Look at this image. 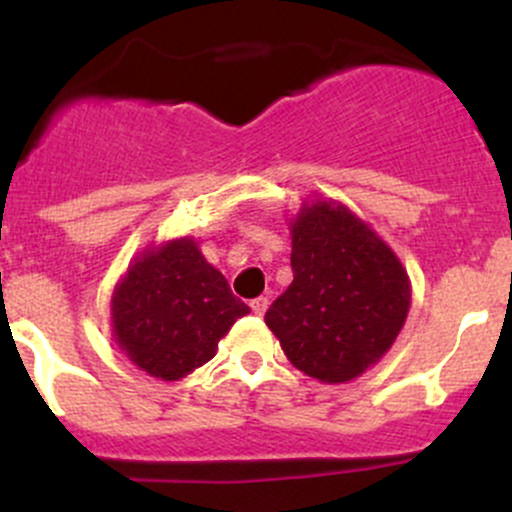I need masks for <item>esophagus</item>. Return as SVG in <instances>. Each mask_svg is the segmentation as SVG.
Instances as JSON below:
<instances>
[{"instance_id":"1","label":"esophagus","mask_w":512,"mask_h":512,"mask_svg":"<svg viewBox=\"0 0 512 512\" xmlns=\"http://www.w3.org/2000/svg\"><path fill=\"white\" fill-rule=\"evenodd\" d=\"M250 307H252V312L257 314V317H262V314L267 312V307H270V299H267V297H257V299H252Z\"/></svg>"}]
</instances>
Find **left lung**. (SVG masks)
<instances>
[{
	"label": "left lung",
	"instance_id": "1",
	"mask_svg": "<svg viewBox=\"0 0 512 512\" xmlns=\"http://www.w3.org/2000/svg\"><path fill=\"white\" fill-rule=\"evenodd\" d=\"M292 230L294 280L265 322L287 359L324 384H347L391 349L411 282L389 245L334 200L304 203Z\"/></svg>",
	"mask_w": 512,
	"mask_h": 512
}]
</instances>
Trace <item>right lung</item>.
I'll return each instance as SVG.
<instances>
[{
  "mask_svg": "<svg viewBox=\"0 0 512 512\" xmlns=\"http://www.w3.org/2000/svg\"><path fill=\"white\" fill-rule=\"evenodd\" d=\"M250 312L203 257L180 237L136 257L111 297L118 349L146 374L178 381L208 364L232 324Z\"/></svg>",
  "mask_w": 512,
  "mask_h": 512,
  "instance_id": "obj_1",
  "label": "right lung"
}]
</instances>
